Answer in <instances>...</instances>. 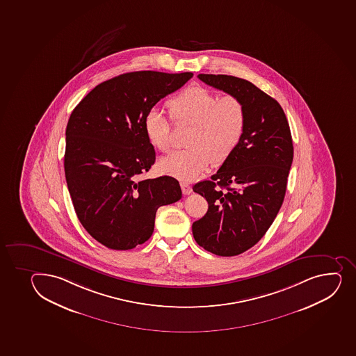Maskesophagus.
<instances>
[{"label": "esophagus", "mask_w": 356, "mask_h": 356, "mask_svg": "<svg viewBox=\"0 0 356 356\" xmlns=\"http://www.w3.org/2000/svg\"><path fill=\"white\" fill-rule=\"evenodd\" d=\"M180 184L181 189H182V193H184V195H189L191 191H193V188H191V184H188V182L182 181V182H180Z\"/></svg>", "instance_id": "34e87169"}]
</instances>
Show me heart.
I'll use <instances>...</instances> for the list:
<instances>
[{
  "label": "heart",
  "instance_id": "obj_1",
  "mask_svg": "<svg viewBox=\"0 0 356 356\" xmlns=\"http://www.w3.org/2000/svg\"><path fill=\"white\" fill-rule=\"evenodd\" d=\"M167 107L176 124L191 125L187 148L159 163L162 172L177 179L193 180L206 172L211 162L225 161L245 132V105L236 95L217 98L208 88L193 86L169 99ZM143 129L152 146L162 153L170 150V124L161 111L153 107L147 112Z\"/></svg>",
  "mask_w": 356,
  "mask_h": 356
}]
</instances>
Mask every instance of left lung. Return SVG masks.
Masks as SVG:
<instances>
[{
	"label": "left lung",
	"mask_w": 356,
	"mask_h": 356,
	"mask_svg": "<svg viewBox=\"0 0 356 356\" xmlns=\"http://www.w3.org/2000/svg\"><path fill=\"white\" fill-rule=\"evenodd\" d=\"M197 77L238 97L248 114L235 152L211 180L193 187L209 206L193 223L195 241L217 256H237L261 241L282 207L293 161L290 126L278 102L252 83L227 74Z\"/></svg>",
	"instance_id": "1"
}]
</instances>
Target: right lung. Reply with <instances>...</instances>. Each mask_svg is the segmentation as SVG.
I'll return each instance as SVG.
<instances>
[{"instance_id":"obj_1","label":"right lung","mask_w":356,"mask_h":356,"mask_svg":"<svg viewBox=\"0 0 356 356\" xmlns=\"http://www.w3.org/2000/svg\"><path fill=\"white\" fill-rule=\"evenodd\" d=\"M191 77L158 71L120 74L97 85L71 113L66 184L81 225L108 249H133L148 241L156 210L182 197L172 176L140 180L155 162L143 119Z\"/></svg>"}]
</instances>
